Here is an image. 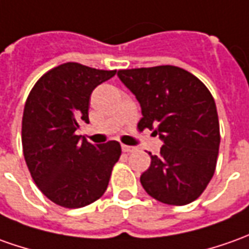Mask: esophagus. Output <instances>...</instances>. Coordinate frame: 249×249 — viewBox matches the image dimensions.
I'll return each instance as SVG.
<instances>
[{
	"instance_id": "obj_1",
	"label": "esophagus",
	"mask_w": 249,
	"mask_h": 249,
	"mask_svg": "<svg viewBox=\"0 0 249 249\" xmlns=\"http://www.w3.org/2000/svg\"><path fill=\"white\" fill-rule=\"evenodd\" d=\"M121 148H123V151H124V153H133V151H135V150H136V148H135V147L125 146V144H123V147H121Z\"/></svg>"
}]
</instances>
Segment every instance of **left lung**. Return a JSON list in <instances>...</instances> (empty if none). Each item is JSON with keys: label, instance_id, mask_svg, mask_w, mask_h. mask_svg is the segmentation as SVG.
Instances as JSON below:
<instances>
[{"label": "left lung", "instance_id": "obj_1", "mask_svg": "<svg viewBox=\"0 0 249 249\" xmlns=\"http://www.w3.org/2000/svg\"><path fill=\"white\" fill-rule=\"evenodd\" d=\"M117 76L140 103L139 131L154 129L163 146L140 176L148 195L166 204L196 200L217 166L219 121L209 89L173 65L121 69Z\"/></svg>", "mask_w": 249, "mask_h": 249}]
</instances>
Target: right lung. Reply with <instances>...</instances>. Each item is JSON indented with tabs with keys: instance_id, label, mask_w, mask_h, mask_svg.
I'll use <instances>...</instances> for the list:
<instances>
[{
	"instance_id": "obj_1",
	"label": "right lung",
	"mask_w": 249,
	"mask_h": 249,
	"mask_svg": "<svg viewBox=\"0 0 249 249\" xmlns=\"http://www.w3.org/2000/svg\"><path fill=\"white\" fill-rule=\"evenodd\" d=\"M116 71L77 62L50 69L32 87L25 101L21 143L32 180L58 206L79 209L98 200L109 185L121 146L110 140L94 146L76 129L89 124V96Z\"/></svg>"
}]
</instances>
